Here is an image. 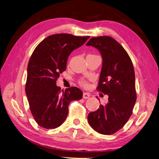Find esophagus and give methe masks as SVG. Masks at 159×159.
I'll return each instance as SVG.
<instances>
[{
    "label": "esophagus",
    "mask_w": 159,
    "mask_h": 159,
    "mask_svg": "<svg viewBox=\"0 0 159 159\" xmlns=\"http://www.w3.org/2000/svg\"><path fill=\"white\" fill-rule=\"evenodd\" d=\"M90 97V94L89 93H86V92H84L83 93V98L84 99H88Z\"/></svg>",
    "instance_id": "obj_1"
}]
</instances>
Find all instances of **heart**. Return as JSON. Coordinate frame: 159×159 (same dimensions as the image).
Wrapping results in <instances>:
<instances>
[{"label": "heart", "mask_w": 159, "mask_h": 159, "mask_svg": "<svg viewBox=\"0 0 159 159\" xmlns=\"http://www.w3.org/2000/svg\"><path fill=\"white\" fill-rule=\"evenodd\" d=\"M80 84L81 85H83V86H84V87H85V86H87L88 85V84H87V82H86V81H85V80H81L80 81Z\"/></svg>", "instance_id": "1"}]
</instances>
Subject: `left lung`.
I'll use <instances>...</instances> for the list:
<instances>
[{
	"instance_id": "1",
	"label": "left lung",
	"mask_w": 159,
	"mask_h": 159,
	"mask_svg": "<svg viewBox=\"0 0 159 159\" xmlns=\"http://www.w3.org/2000/svg\"><path fill=\"white\" fill-rule=\"evenodd\" d=\"M97 48L103 58L97 89L109 96L106 105L89 113L88 120L95 131L112 134L126 124L136 102L135 77L132 61L123 47L107 36L91 38L86 44Z\"/></svg>"
}]
</instances>
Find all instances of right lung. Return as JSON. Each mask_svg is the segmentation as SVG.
<instances>
[{"instance_id": "1", "label": "right lung", "mask_w": 159, "mask_h": 159, "mask_svg": "<svg viewBox=\"0 0 159 159\" xmlns=\"http://www.w3.org/2000/svg\"><path fill=\"white\" fill-rule=\"evenodd\" d=\"M89 38L56 34L43 40L34 50L28 64L25 91L32 116L40 127L60 126L68 116L70 102L82 98L81 89L71 87L61 92L56 81L66 70L71 52Z\"/></svg>"}]
</instances>
